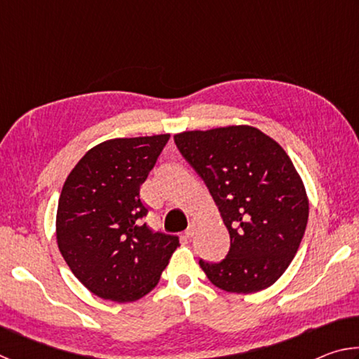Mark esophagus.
<instances>
[{
	"mask_svg": "<svg viewBox=\"0 0 359 359\" xmlns=\"http://www.w3.org/2000/svg\"><path fill=\"white\" fill-rule=\"evenodd\" d=\"M194 231H196V228H194V224L191 223L190 226H188V228L185 229V238H188V239L193 238V236H194Z\"/></svg>",
	"mask_w": 359,
	"mask_h": 359,
	"instance_id": "obj_1",
	"label": "esophagus"
}]
</instances>
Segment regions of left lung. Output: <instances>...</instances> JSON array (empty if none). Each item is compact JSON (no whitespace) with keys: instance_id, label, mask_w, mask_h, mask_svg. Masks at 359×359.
<instances>
[{"instance_id":"1","label":"left lung","mask_w":359,"mask_h":359,"mask_svg":"<svg viewBox=\"0 0 359 359\" xmlns=\"http://www.w3.org/2000/svg\"><path fill=\"white\" fill-rule=\"evenodd\" d=\"M180 154L205 182L231 247L220 263L199 266L228 293L269 288L299 248L309 218L306 187L282 145L250 125L174 135Z\"/></svg>"}]
</instances>
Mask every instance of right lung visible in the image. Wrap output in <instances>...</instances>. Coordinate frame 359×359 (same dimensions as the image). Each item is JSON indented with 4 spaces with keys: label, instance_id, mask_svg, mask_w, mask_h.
Returning a JSON list of instances; mask_svg holds the SVG:
<instances>
[{
    "label": "right lung",
    "instance_id": "obj_1",
    "mask_svg": "<svg viewBox=\"0 0 359 359\" xmlns=\"http://www.w3.org/2000/svg\"><path fill=\"white\" fill-rule=\"evenodd\" d=\"M169 139L115 137L90 149L65 180L57 244L79 282L93 294L133 302L156 287L179 244L154 233L139 190Z\"/></svg>",
    "mask_w": 359,
    "mask_h": 359
}]
</instances>
